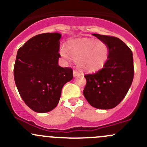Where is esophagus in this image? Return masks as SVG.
Masks as SVG:
<instances>
[{
    "instance_id": "esophagus-1",
    "label": "esophagus",
    "mask_w": 147,
    "mask_h": 147,
    "mask_svg": "<svg viewBox=\"0 0 147 147\" xmlns=\"http://www.w3.org/2000/svg\"><path fill=\"white\" fill-rule=\"evenodd\" d=\"M73 75H74V77L80 76L81 74H80V72H78V71L74 70V71H73Z\"/></svg>"
}]
</instances>
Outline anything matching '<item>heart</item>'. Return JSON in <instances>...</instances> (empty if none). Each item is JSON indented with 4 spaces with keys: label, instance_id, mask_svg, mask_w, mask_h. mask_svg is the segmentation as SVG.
<instances>
[{
    "label": "heart",
    "instance_id": "obj_1",
    "mask_svg": "<svg viewBox=\"0 0 147 147\" xmlns=\"http://www.w3.org/2000/svg\"><path fill=\"white\" fill-rule=\"evenodd\" d=\"M60 55L68 61L72 57L82 70L92 72L101 69L106 63L109 47L102 40L84 38L69 41L67 48L61 47Z\"/></svg>",
    "mask_w": 147,
    "mask_h": 147
}]
</instances>
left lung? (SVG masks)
Masks as SVG:
<instances>
[{
	"mask_svg": "<svg viewBox=\"0 0 147 147\" xmlns=\"http://www.w3.org/2000/svg\"><path fill=\"white\" fill-rule=\"evenodd\" d=\"M109 47L108 60L102 69L84 75L87 84L83 94L91 106L97 109L115 107L127 94L134 78L132 52L118 38L93 34Z\"/></svg>",
	"mask_w": 147,
	"mask_h": 147,
	"instance_id": "1",
	"label": "left lung"
}]
</instances>
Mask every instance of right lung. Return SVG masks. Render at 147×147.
<instances>
[{
    "mask_svg": "<svg viewBox=\"0 0 147 147\" xmlns=\"http://www.w3.org/2000/svg\"><path fill=\"white\" fill-rule=\"evenodd\" d=\"M60 38L57 32L39 34L18 50L15 82L26 105L36 112L55 109L62 88L73 78L72 68L58 65Z\"/></svg>",
    "mask_w": 147,
    "mask_h": 147,
    "instance_id": "1",
    "label": "right lung"
}]
</instances>
